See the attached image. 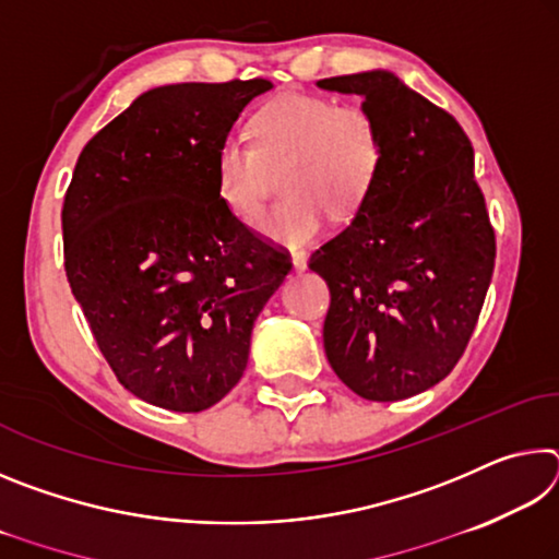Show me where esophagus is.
I'll return each mask as SVG.
<instances>
[{
	"label": "esophagus",
	"mask_w": 559,
	"mask_h": 559,
	"mask_svg": "<svg viewBox=\"0 0 559 559\" xmlns=\"http://www.w3.org/2000/svg\"><path fill=\"white\" fill-rule=\"evenodd\" d=\"M293 269H296V271L308 269V253L302 249H293Z\"/></svg>",
	"instance_id": "esophagus-1"
}]
</instances>
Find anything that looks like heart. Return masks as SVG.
<instances>
[{
  "label": "heart",
  "mask_w": 559,
  "mask_h": 559,
  "mask_svg": "<svg viewBox=\"0 0 559 559\" xmlns=\"http://www.w3.org/2000/svg\"><path fill=\"white\" fill-rule=\"evenodd\" d=\"M251 145L224 143L214 177L222 204L243 224H257L281 169L286 192L261 219L269 239L298 246L313 239L328 212L345 219L365 204L384 163V132L362 103L283 91L249 116Z\"/></svg>",
  "instance_id": "obj_1"
}]
</instances>
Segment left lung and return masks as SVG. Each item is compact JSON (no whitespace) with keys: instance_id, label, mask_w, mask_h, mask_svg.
Segmentation results:
<instances>
[{"instance_id":"obj_1","label":"left lung","mask_w":559,"mask_h":559,"mask_svg":"<svg viewBox=\"0 0 559 559\" xmlns=\"http://www.w3.org/2000/svg\"><path fill=\"white\" fill-rule=\"evenodd\" d=\"M318 86L362 96L384 132L372 192L308 261L330 288L325 355L365 400H406L456 367L493 276L496 231L473 147L456 118L394 73Z\"/></svg>"}]
</instances>
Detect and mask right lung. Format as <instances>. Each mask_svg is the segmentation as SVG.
I'll return each instance as SVG.
<instances>
[{"label": "right lung", "instance_id": "right-lung-1", "mask_svg": "<svg viewBox=\"0 0 559 559\" xmlns=\"http://www.w3.org/2000/svg\"><path fill=\"white\" fill-rule=\"evenodd\" d=\"M269 79L153 88L81 150L63 266L112 374L169 412L210 409L241 380L253 320L290 253L226 210L216 150Z\"/></svg>", "mask_w": 559, "mask_h": 559}]
</instances>
